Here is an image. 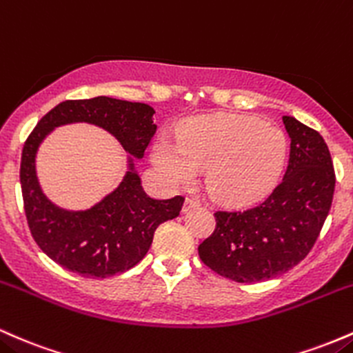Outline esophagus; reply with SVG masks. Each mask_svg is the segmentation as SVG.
<instances>
[{
    "instance_id": "esophagus-1",
    "label": "esophagus",
    "mask_w": 353,
    "mask_h": 353,
    "mask_svg": "<svg viewBox=\"0 0 353 353\" xmlns=\"http://www.w3.org/2000/svg\"><path fill=\"white\" fill-rule=\"evenodd\" d=\"M198 207H200V200H196V198L193 196H188L183 203V212H190L192 208H198Z\"/></svg>"
}]
</instances>
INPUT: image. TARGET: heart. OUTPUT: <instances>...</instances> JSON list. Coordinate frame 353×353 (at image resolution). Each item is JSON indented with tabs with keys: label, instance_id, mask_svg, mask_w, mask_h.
Listing matches in <instances>:
<instances>
[{
	"label": "heart",
	"instance_id": "heart-1",
	"mask_svg": "<svg viewBox=\"0 0 353 353\" xmlns=\"http://www.w3.org/2000/svg\"><path fill=\"white\" fill-rule=\"evenodd\" d=\"M152 160L173 185L192 183L198 170L207 168V187L216 200L248 205L279 181L287 138L280 128L252 117H198L181 126L176 143L157 140Z\"/></svg>",
	"mask_w": 353,
	"mask_h": 353
}]
</instances>
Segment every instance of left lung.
<instances>
[{
  "instance_id": "left-lung-1",
  "label": "left lung",
  "mask_w": 353,
  "mask_h": 353,
  "mask_svg": "<svg viewBox=\"0 0 353 353\" xmlns=\"http://www.w3.org/2000/svg\"><path fill=\"white\" fill-rule=\"evenodd\" d=\"M290 158L283 180L265 201L243 212H216L215 232L198 247L201 262L225 279L253 283L300 263L330 212L335 172L322 134L283 117Z\"/></svg>"
}]
</instances>
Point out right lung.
Returning a JSON list of instances; mask_svg holds the SVG:
<instances>
[{
    "mask_svg": "<svg viewBox=\"0 0 353 353\" xmlns=\"http://www.w3.org/2000/svg\"><path fill=\"white\" fill-rule=\"evenodd\" d=\"M155 110L145 103L97 97L66 100L48 112L23 146V203L31 235L53 262L86 279H106L134 267L148 252L157 227L180 215L183 196L150 198L134 172L157 132ZM91 123L112 132L130 153L129 172L110 196L88 210L71 212L46 198L36 176V152L57 125Z\"/></svg>",
    "mask_w": 353,
    "mask_h": 353,
    "instance_id": "add662e5",
    "label": "right lung"
}]
</instances>
